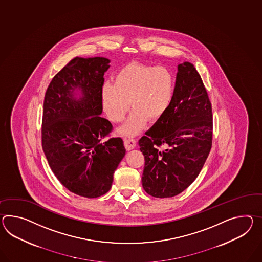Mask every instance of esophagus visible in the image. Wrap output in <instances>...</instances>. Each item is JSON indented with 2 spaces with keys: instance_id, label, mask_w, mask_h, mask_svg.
<instances>
[{
  "instance_id": "obj_1",
  "label": "esophagus",
  "mask_w": 262,
  "mask_h": 262,
  "mask_svg": "<svg viewBox=\"0 0 262 262\" xmlns=\"http://www.w3.org/2000/svg\"><path fill=\"white\" fill-rule=\"evenodd\" d=\"M124 145L125 147L130 150V149H134L135 146H136V142L134 139H129V138H124Z\"/></svg>"
}]
</instances>
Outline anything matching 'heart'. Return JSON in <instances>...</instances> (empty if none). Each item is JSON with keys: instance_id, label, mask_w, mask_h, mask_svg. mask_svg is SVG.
Here are the masks:
<instances>
[{"instance_id": "1", "label": "heart", "mask_w": 262, "mask_h": 262, "mask_svg": "<svg viewBox=\"0 0 262 262\" xmlns=\"http://www.w3.org/2000/svg\"><path fill=\"white\" fill-rule=\"evenodd\" d=\"M175 79L165 66L128 63L116 73L114 84L105 83L101 90L104 113L113 122H120L129 108L133 112L119 128L123 135H135L147 119L156 121L165 115L172 101Z\"/></svg>"}]
</instances>
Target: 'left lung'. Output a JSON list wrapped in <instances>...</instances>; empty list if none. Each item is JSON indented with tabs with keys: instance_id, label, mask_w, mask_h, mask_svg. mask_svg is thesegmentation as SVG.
<instances>
[{
	"instance_id": "8db88e82",
	"label": "left lung",
	"mask_w": 262,
	"mask_h": 262,
	"mask_svg": "<svg viewBox=\"0 0 262 262\" xmlns=\"http://www.w3.org/2000/svg\"><path fill=\"white\" fill-rule=\"evenodd\" d=\"M212 108L194 65L179 64L172 101L138 144L145 157L142 185L156 198L186 189L201 172L212 146Z\"/></svg>"
}]
</instances>
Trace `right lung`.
<instances>
[{"instance_id": "add662e5", "label": "right lung", "mask_w": 262, "mask_h": 262, "mask_svg": "<svg viewBox=\"0 0 262 262\" xmlns=\"http://www.w3.org/2000/svg\"><path fill=\"white\" fill-rule=\"evenodd\" d=\"M111 60L75 58L53 77L43 102L41 143L48 164L69 191L97 198L111 189L126 154L120 137L106 139L101 90Z\"/></svg>"}]
</instances>
